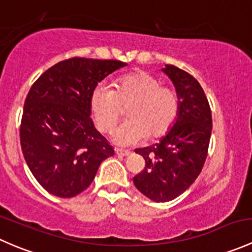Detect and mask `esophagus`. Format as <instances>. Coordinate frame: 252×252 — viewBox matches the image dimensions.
<instances>
[{"instance_id":"1","label":"esophagus","mask_w":252,"mask_h":252,"mask_svg":"<svg viewBox=\"0 0 252 252\" xmlns=\"http://www.w3.org/2000/svg\"><path fill=\"white\" fill-rule=\"evenodd\" d=\"M116 154L121 155V156H128V155H130V151H129V150L116 149Z\"/></svg>"}]
</instances>
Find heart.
<instances>
[{"label":"heart","mask_w":252,"mask_h":252,"mask_svg":"<svg viewBox=\"0 0 252 252\" xmlns=\"http://www.w3.org/2000/svg\"><path fill=\"white\" fill-rule=\"evenodd\" d=\"M90 108L96 126L111 133L126 108V119L113 134L119 145H133L149 138H159L171 129L179 112L175 90L162 85L147 72L131 73L118 80L114 89L105 84L95 86L90 96Z\"/></svg>","instance_id":"obj_1"}]
</instances>
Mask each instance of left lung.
<instances>
[{
	"mask_svg": "<svg viewBox=\"0 0 252 252\" xmlns=\"http://www.w3.org/2000/svg\"><path fill=\"white\" fill-rule=\"evenodd\" d=\"M163 72L179 96L177 121L161 141L135 150L145 167L133 178L136 189L156 202L175 199L199 177L212 131L210 103L199 81L175 65H167Z\"/></svg>",
	"mask_w": 252,
	"mask_h": 252,
	"instance_id": "8db88e82",
	"label": "left lung"
}]
</instances>
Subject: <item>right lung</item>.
<instances>
[{"instance_id": "obj_1", "label": "right lung", "mask_w": 252, "mask_h": 252, "mask_svg": "<svg viewBox=\"0 0 252 252\" xmlns=\"http://www.w3.org/2000/svg\"><path fill=\"white\" fill-rule=\"evenodd\" d=\"M126 63L73 57L48 68L32 84L20 122V146L35 179L50 194L73 197L86 189L110 142L94 128L90 96L95 86Z\"/></svg>"}]
</instances>
